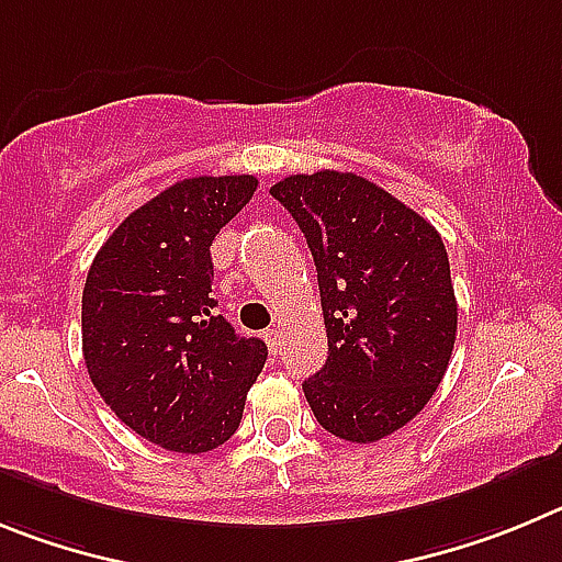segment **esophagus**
I'll return each instance as SVG.
<instances>
[{
  "label": "esophagus",
  "mask_w": 562,
  "mask_h": 562,
  "mask_svg": "<svg viewBox=\"0 0 562 562\" xmlns=\"http://www.w3.org/2000/svg\"><path fill=\"white\" fill-rule=\"evenodd\" d=\"M280 336H282L280 327H269V330L262 333V338H266V344H269V347H271V352L280 350Z\"/></svg>",
  "instance_id": "1"
}]
</instances>
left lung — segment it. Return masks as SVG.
<instances>
[{
    "instance_id": "1",
    "label": "left lung",
    "mask_w": 562,
    "mask_h": 562,
    "mask_svg": "<svg viewBox=\"0 0 562 562\" xmlns=\"http://www.w3.org/2000/svg\"><path fill=\"white\" fill-rule=\"evenodd\" d=\"M316 262L327 361L302 383L318 426L378 442L423 412L457 341V296L439 232L356 173L288 176L269 190Z\"/></svg>"
}]
</instances>
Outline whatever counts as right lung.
I'll return each instance as SVG.
<instances>
[{
  "label": "right lung",
  "instance_id": "1",
  "mask_svg": "<svg viewBox=\"0 0 562 562\" xmlns=\"http://www.w3.org/2000/svg\"><path fill=\"white\" fill-rule=\"evenodd\" d=\"M255 176H195L134 210L83 285V358L105 406L176 453H206L240 426L269 347L237 336L212 296L210 246Z\"/></svg>",
  "mask_w": 562,
  "mask_h": 562
}]
</instances>
